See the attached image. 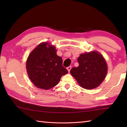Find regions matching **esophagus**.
I'll use <instances>...</instances> for the list:
<instances>
[{
  "instance_id": "obj_1",
  "label": "esophagus",
  "mask_w": 127,
  "mask_h": 127,
  "mask_svg": "<svg viewBox=\"0 0 127 127\" xmlns=\"http://www.w3.org/2000/svg\"><path fill=\"white\" fill-rule=\"evenodd\" d=\"M71 69V66H69L68 67V68H67V70H68V72H70V71Z\"/></svg>"
}]
</instances>
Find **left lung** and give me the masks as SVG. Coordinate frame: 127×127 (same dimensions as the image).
<instances>
[{"label":"left lung","mask_w":127,"mask_h":127,"mask_svg":"<svg viewBox=\"0 0 127 127\" xmlns=\"http://www.w3.org/2000/svg\"><path fill=\"white\" fill-rule=\"evenodd\" d=\"M79 65L74 67L70 74L82 88L94 89L104 80L107 66L104 58L96 51L81 54L77 59Z\"/></svg>","instance_id":"left-lung-1"}]
</instances>
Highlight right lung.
Here are the masks:
<instances>
[{
  "mask_svg": "<svg viewBox=\"0 0 127 127\" xmlns=\"http://www.w3.org/2000/svg\"><path fill=\"white\" fill-rule=\"evenodd\" d=\"M54 46L42 42L30 53L26 62L29 78L36 87L49 90L58 84L68 70L63 66L62 58L57 55Z\"/></svg>",
  "mask_w": 127,
  "mask_h": 127,
  "instance_id": "1",
  "label": "right lung"
}]
</instances>
